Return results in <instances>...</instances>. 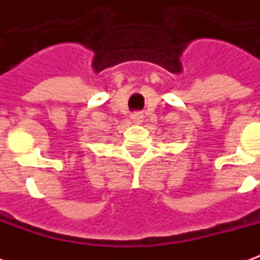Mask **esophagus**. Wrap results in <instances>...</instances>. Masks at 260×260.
Here are the masks:
<instances>
[{
	"label": "esophagus",
	"instance_id": "obj_1",
	"mask_svg": "<svg viewBox=\"0 0 260 260\" xmlns=\"http://www.w3.org/2000/svg\"><path fill=\"white\" fill-rule=\"evenodd\" d=\"M132 119L135 121V122H142V119H143V115H142L141 113H135V114H132Z\"/></svg>",
	"mask_w": 260,
	"mask_h": 260
}]
</instances>
